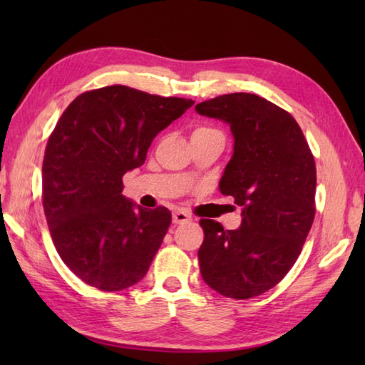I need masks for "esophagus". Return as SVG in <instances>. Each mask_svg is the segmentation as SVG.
<instances>
[{"mask_svg":"<svg viewBox=\"0 0 365 365\" xmlns=\"http://www.w3.org/2000/svg\"><path fill=\"white\" fill-rule=\"evenodd\" d=\"M191 220H192L191 215L188 212H185V210H175L173 213V222L174 224H185V222H190Z\"/></svg>","mask_w":365,"mask_h":365,"instance_id":"obj_1","label":"esophagus"}]
</instances>
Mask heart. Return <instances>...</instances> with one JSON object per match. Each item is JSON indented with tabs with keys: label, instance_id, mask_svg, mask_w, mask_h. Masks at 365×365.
Returning a JSON list of instances; mask_svg holds the SVG:
<instances>
[{
	"label": "heart",
	"instance_id": "heart-1",
	"mask_svg": "<svg viewBox=\"0 0 365 365\" xmlns=\"http://www.w3.org/2000/svg\"><path fill=\"white\" fill-rule=\"evenodd\" d=\"M197 130H199V128H197Z\"/></svg>",
	"mask_w": 365,
	"mask_h": 365
}]
</instances>
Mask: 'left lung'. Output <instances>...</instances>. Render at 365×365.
<instances>
[{
    "label": "left lung",
    "instance_id": "left-lung-1",
    "mask_svg": "<svg viewBox=\"0 0 365 365\" xmlns=\"http://www.w3.org/2000/svg\"><path fill=\"white\" fill-rule=\"evenodd\" d=\"M196 111L230 127L234 153L220 190L242 207L235 230L200 220V274L227 298L257 297L289 273L312 227L314 157L297 120L255 94L220 96L196 105Z\"/></svg>",
    "mask_w": 365,
    "mask_h": 365
}]
</instances>
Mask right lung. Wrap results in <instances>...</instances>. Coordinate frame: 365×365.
Masks as SVG:
<instances>
[{
    "mask_svg": "<svg viewBox=\"0 0 365 365\" xmlns=\"http://www.w3.org/2000/svg\"><path fill=\"white\" fill-rule=\"evenodd\" d=\"M192 105L115 84L84 92L61 115L43 157V212L54 247L83 282L119 292L145 276L173 216L123 196L122 177Z\"/></svg>",
    "mask_w": 365,
    "mask_h": 365,
    "instance_id": "right-lung-1",
    "label": "right lung"
}]
</instances>
